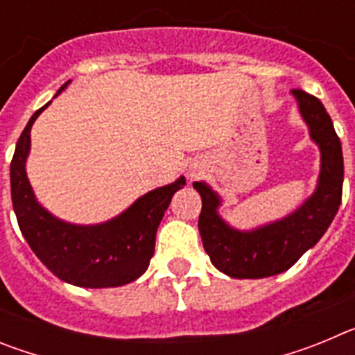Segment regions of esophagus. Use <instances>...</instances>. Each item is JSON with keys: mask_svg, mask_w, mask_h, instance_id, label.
<instances>
[{"mask_svg": "<svg viewBox=\"0 0 355 355\" xmlns=\"http://www.w3.org/2000/svg\"><path fill=\"white\" fill-rule=\"evenodd\" d=\"M200 174V171L197 167H192L190 168V172H188V175H190V180H197V175Z\"/></svg>", "mask_w": 355, "mask_h": 355, "instance_id": "34e87169", "label": "esophagus"}]
</instances>
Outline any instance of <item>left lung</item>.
<instances>
[{"instance_id": "left-lung-1", "label": "left lung", "mask_w": 355, "mask_h": 355, "mask_svg": "<svg viewBox=\"0 0 355 355\" xmlns=\"http://www.w3.org/2000/svg\"><path fill=\"white\" fill-rule=\"evenodd\" d=\"M299 112L309 128V137L320 147V175L316 190L302 206L281 220L250 231L231 227L218 215L222 199L205 181H196L202 209L199 233L209 259L229 277L261 279L281 274L325 234L341 205L343 153L324 105L311 94L293 89Z\"/></svg>"}]
</instances>
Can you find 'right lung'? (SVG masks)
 <instances>
[{
  "mask_svg": "<svg viewBox=\"0 0 355 355\" xmlns=\"http://www.w3.org/2000/svg\"><path fill=\"white\" fill-rule=\"evenodd\" d=\"M46 106L28 121L10 163L12 205L19 229L37 258L65 283L81 288L124 286L147 270L159 222L172 196L187 181L181 175L174 183L150 190L126 211L103 224L78 225L56 218L35 199L26 175L30 131Z\"/></svg>",
  "mask_w": 355,
  "mask_h": 355,
  "instance_id": "add662e5",
  "label": "right lung"
}]
</instances>
